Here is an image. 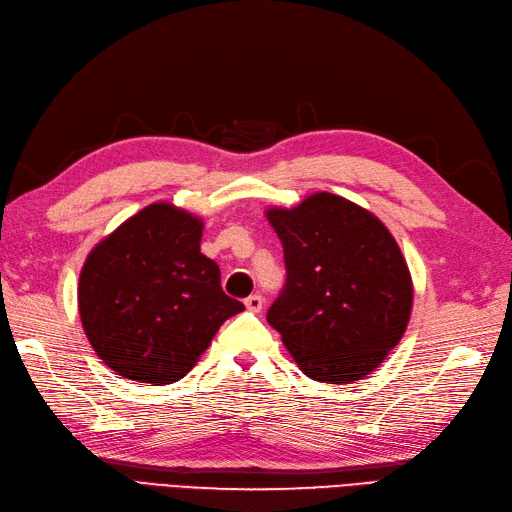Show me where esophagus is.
I'll return each instance as SVG.
<instances>
[{
	"instance_id": "34e87169",
	"label": "esophagus",
	"mask_w": 512,
	"mask_h": 512,
	"mask_svg": "<svg viewBox=\"0 0 512 512\" xmlns=\"http://www.w3.org/2000/svg\"><path fill=\"white\" fill-rule=\"evenodd\" d=\"M244 306L249 308L251 312H259V310L263 308V298H261L259 293H255V295H249V298L244 300Z\"/></svg>"
}]
</instances>
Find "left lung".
I'll use <instances>...</instances> for the list:
<instances>
[{
    "mask_svg": "<svg viewBox=\"0 0 512 512\" xmlns=\"http://www.w3.org/2000/svg\"><path fill=\"white\" fill-rule=\"evenodd\" d=\"M266 217L287 268L268 323L312 381H361L410 319L412 278L398 242L372 212L325 191Z\"/></svg>",
    "mask_w": 512,
    "mask_h": 512,
    "instance_id": "8db88e82",
    "label": "left lung"
}]
</instances>
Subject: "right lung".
<instances>
[{
    "mask_svg": "<svg viewBox=\"0 0 512 512\" xmlns=\"http://www.w3.org/2000/svg\"><path fill=\"white\" fill-rule=\"evenodd\" d=\"M202 229L200 217L157 202L89 253L78 280L80 321L97 357L119 376L176 383L244 310L200 251Z\"/></svg>",
    "mask_w": 512,
    "mask_h": 512,
    "instance_id": "right-lung-1",
    "label": "right lung"
}]
</instances>
